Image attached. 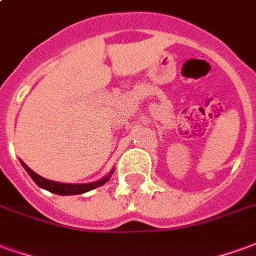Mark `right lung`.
Segmentation results:
<instances>
[{
    "label": "right lung",
    "mask_w": 256,
    "mask_h": 256,
    "mask_svg": "<svg viewBox=\"0 0 256 256\" xmlns=\"http://www.w3.org/2000/svg\"><path fill=\"white\" fill-rule=\"evenodd\" d=\"M22 163V166L24 167V170L28 172V176L32 178V181L42 189H46L49 192L56 193V194H63V196H67V194H82L84 192H89L92 189L98 188L101 185H104V184L111 178L112 170L106 177H104L102 180H98V181H94V182H90V184H63V182H56V181H50V180H46V178L41 177V176H38L36 172H34L31 170L30 167L26 164L24 162L20 160Z\"/></svg>",
    "instance_id": "1"
}]
</instances>
